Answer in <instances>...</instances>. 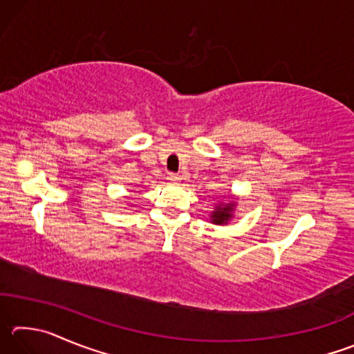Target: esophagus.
<instances>
[{"instance_id": "esophagus-1", "label": "esophagus", "mask_w": 354, "mask_h": 354, "mask_svg": "<svg viewBox=\"0 0 354 354\" xmlns=\"http://www.w3.org/2000/svg\"><path fill=\"white\" fill-rule=\"evenodd\" d=\"M167 181H169L170 184H178L179 181H181V176L176 175V173H169V176H167Z\"/></svg>"}]
</instances>
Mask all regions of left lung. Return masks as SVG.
<instances>
[{"instance_id": "1", "label": "left lung", "mask_w": 354, "mask_h": 354, "mask_svg": "<svg viewBox=\"0 0 354 354\" xmlns=\"http://www.w3.org/2000/svg\"><path fill=\"white\" fill-rule=\"evenodd\" d=\"M236 207H237V200L236 198H230L227 201L215 203L214 211L211 212V215H209V218H211V223L220 225V226L227 225L232 218H234Z\"/></svg>"}]
</instances>
